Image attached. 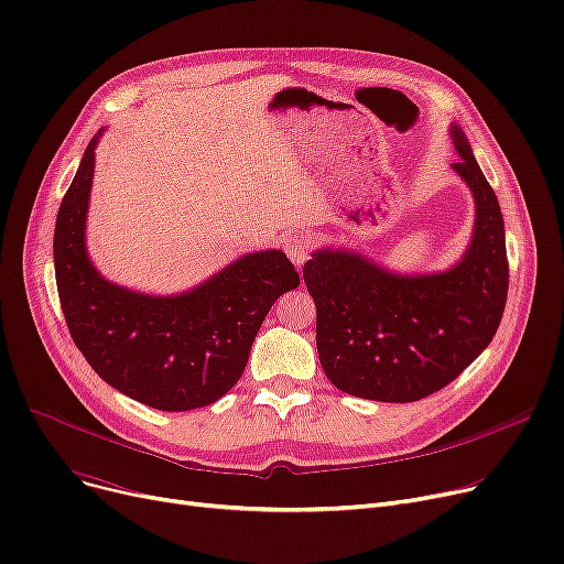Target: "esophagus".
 Returning <instances> with one entry per match:
<instances>
[{
    "label": "esophagus",
    "instance_id": "1",
    "mask_svg": "<svg viewBox=\"0 0 564 564\" xmlns=\"http://www.w3.org/2000/svg\"><path fill=\"white\" fill-rule=\"evenodd\" d=\"M285 253H288V258L292 262H295V267H302L308 260V256H311V239L304 237V235L288 237Z\"/></svg>",
    "mask_w": 564,
    "mask_h": 564
}]
</instances>
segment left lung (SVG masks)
Here are the masks:
<instances>
[{"instance_id":"1","label":"left lung","mask_w":564,"mask_h":564,"mask_svg":"<svg viewBox=\"0 0 564 564\" xmlns=\"http://www.w3.org/2000/svg\"><path fill=\"white\" fill-rule=\"evenodd\" d=\"M454 173L475 200L468 249L445 272L401 274L346 247L304 264L315 343L332 384L357 399L412 403L456 380L494 340L509 288L505 221L465 133Z\"/></svg>"}]
</instances>
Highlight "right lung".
<instances>
[{
	"label": "right lung",
	"instance_id": "1",
	"mask_svg": "<svg viewBox=\"0 0 564 564\" xmlns=\"http://www.w3.org/2000/svg\"><path fill=\"white\" fill-rule=\"evenodd\" d=\"M83 154L55 224V276L68 332L91 369L165 412L216 403L237 384L269 308L300 274L283 251L247 253L177 295H144L101 276L87 253L94 150Z\"/></svg>",
	"mask_w": 564,
	"mask_h": 564
}]
</instances>
